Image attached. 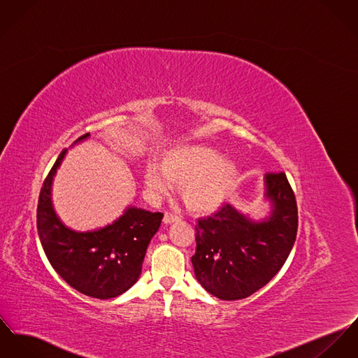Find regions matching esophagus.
<instances>
[{
	"label": "esophagus",
	"mask_w": 358,
	"mask_h": 358,
	"mask_svg": "<svg viewBox=\"0 0 358 358\" xmlns=\"http://www.w3.org/2000/svg\"><path fill=\"white\" fill-rule=\"evenodd\" d=\"M178 220H180V218L176 214H171V213L166 211L165 215H164V222H165L166 224L173 223V222H178Z\"/></svg>",
	"instance_id": "34e87169"
}]
</instances>
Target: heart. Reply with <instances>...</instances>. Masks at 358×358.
Here are the masks:
<instances>
[{
	"instance_id": "b5f03b06",
	"label": "heart",
	"mask_w": 358,
	"mask_h": 358,
	"mask_svg": "<svg viewBox=\"0 0 358 358\" xmlns=\"http://www.w3.org/2000/svg\"><path fill=\"white\" fill-rule=\"evenodd\" d=\"M238 176L237 165L206 145L182 144L162 155L161 167L148 164L144 170L145 184L158 194H165L171 185L181 187V199L194 213L218 208L234 189Z\"/></svg>"
}]
</instances>
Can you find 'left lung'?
<instances>
[{
  "mask_svg": "<svg viewBox=\"0 0 358 358\" xmlns=\"http://www.w3.org/2000/svg\"><path fill=\"white\" fill-rule=\"evenodd\" d=\"M266 197L271 215L249 220L230 204L197 220L194 275L213 296L224 301L247 299L267 285L294 245L299 213L294 192L283 171L267 173Z\"/></svg>",
  "mask_w": 358,
  "mask_h": 358,
  "instance_id": "8db88e82",
  "label": "left lung"
}]
</instances>
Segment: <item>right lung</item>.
<instances>
[{"mask_svg": "<svg viewBox=\"0 0 358 358\" xmlns=\"http://www.w3.org/2000/svg\"><path fill=\"white\" fill-rule=\"evenodd\" d=\"M85 134L75 143L88 138ZM66 148L58 155L39 193L36 227L41 244L52 264L69 286L94 299H113L136 283L145 250L161 226L162 213L136 207L109 226L87 233L68 229L52 204V182Z\"/></svg>", "mask_w": 358, "mask_h": 358, "instance_id": "add662e5", "label": "right lung"}]
</instances>
